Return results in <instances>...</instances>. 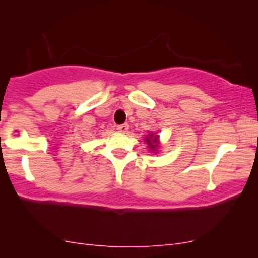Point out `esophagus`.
Masks as SVG:
<instances>
[{"label":"esophagus","mask_w":258,"mask_h":258,"mask_svg":"<svg viewBox=\"0 0 258 258\" xmlns=\"http://www.w3.org/2000/svg\"><path fill=\"white\" fill-rule=\"evenodd\" d=\"M128 123H123V125H119L117 126V130H119V132H122V133H126L128 131Z\"/></svg>","instance_id":"esophagus-1"}]
</instances>
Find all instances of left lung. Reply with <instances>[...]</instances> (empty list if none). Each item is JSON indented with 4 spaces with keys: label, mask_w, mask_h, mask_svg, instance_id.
Instances as JSON below:
<instances>
[{
    "label": "left lung",
    "mask_w": 258,
    "mask_h": 258,
    "mask_svg": "<svg viewBox=\"0 0 258 258\" xmlns=\"http://www.w3.org/2000/svg\"><path fill=\"white\" fill-rule=\"evenodd\" d=\"M144 141L147 142L148 147L150 148V150H153V152H156L159 148V136L154 135V133H149V135H147V137L144 138Z\"/></svg>",
    "instance_id": "8db88e82"
}]
</instances>
